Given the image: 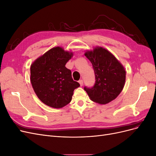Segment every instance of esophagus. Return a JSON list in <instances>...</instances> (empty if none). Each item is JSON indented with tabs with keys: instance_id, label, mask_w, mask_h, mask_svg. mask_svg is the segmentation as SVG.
I'll use <instances>...</instances> for the list:
<instances>
[{
	"instance_id": "1",
	"label": "esophagus",
	"mask_w": 156,
	"mask_h": 156,
	"mask_svg": "<svg viewBox=\"0 0 156 156\" xmlns=\"http://www.w3.org/2000/svg\"><path fill=\"white\" fill-rule=\"evenodd\" d=\"M79 83L80 84V85H81V87H82L83 85V80H79Z\"/></svg>"
}]
</instances>
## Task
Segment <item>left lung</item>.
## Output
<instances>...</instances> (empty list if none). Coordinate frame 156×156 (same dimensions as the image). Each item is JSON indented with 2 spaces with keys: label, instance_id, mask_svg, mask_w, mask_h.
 I'll return each mask as SVG.
<instances>
[{
  "label": "left lung",
  "instance_id": "left-lung-1",
  "mask_svg": "<svg viewBox=\"0 0 156 156\" xmlns=\"http://www.w3.org/2000/svg\"><path fill=\"white\" fill-rule=\"evenodd\" d=\"M90 61L95 73L93 87H84L90 100L101 105L114 100L122 92L126 81V69L111 52L96 47L84 53Z\"/></svg>",
  "mask_w": 156,
  "mask_h": 156
}]
</instances>
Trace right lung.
<instances>
[{"label":"right lung","mask_w":156,"mask_h":156,"mask_svg":"<svg viewBox=\"0 0 156 156\" xmlns=\"http://www.w3.org/2000/svg\"><path fill=\"white\" fill-rule=\"evenodd\" d=\"M73 53L61 47L49 49L30 66V82L34 92L46 105L62 108L72 101L73 91L80 87L65 65Z\"/></svg>","instance_id":"right-lung-1"}]
</instances>
